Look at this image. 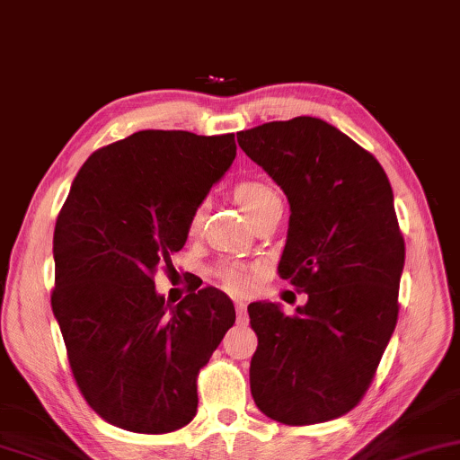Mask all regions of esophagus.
Returning a JSON list of instances; mask_svg holds the SVG:
<instances>
[{
	"label": "esophagus",
	"instance_id": "obj_1",
	"mask_svg": "<svg viewBox=\"0 0 460 460\" xmlns=\"http://www.w3.org/2000/svg\"><path fill=\"white\" fill-rule=\"evenodd\" d=\"M235 309H237V320H240L242 323H246V309H248V305L243 303V301H235Z\"/></svg>",
	"mask_w": 460,
	"mask_h": 460
}]
</instances>
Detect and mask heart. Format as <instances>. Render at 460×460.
Instances as JSON below:
<instances>
[{
  "label": "heart",
  "instance_id": "1",
  "mask_svg": "<svg viewBox=\"0 0 460 460\" xmlns=\"http://www.w3.org/2000/svg\"><path fill=\"white\" fill-rule=\"evenodd\" d=\"M234 193H235V199L240 201L243 212H246L250 218H254L256 214L265 210L269 204H273V201L279 199L271 185H267V182H262V181H254V179L237 182ZM201 223H204V204H198L191 212H189V218H187L189 234H198V231L201 229ZM217 275L225 284L226 290L237 292V294L248 292L250 288H252V281H254L252 271H248V269H243L240 265L218 267Z\"/></svg>",
  "mask_w": 460,
  "mask_h": 460
}]
</instances>
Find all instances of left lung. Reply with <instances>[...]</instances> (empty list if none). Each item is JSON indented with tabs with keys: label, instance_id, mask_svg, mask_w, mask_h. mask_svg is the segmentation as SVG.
<instances>
[{
	"label": "left lung",
	"instance_id": "8db88e82",
	"mask_svg": "<svg viewBox=\"0 0 460 460\" xmlns=\"http://www.w3.org/2000/svg\"><path fill=\"white\" fill-rule=\"evenodd\" d=\"M250 159L290 204L278 273L309 301L286 315L273 303L248 307L259 347L250 391L269 419L315 425L362 402L400 314L403 237L381 164L317 118L237 132Z\"/></svg>",
	"mask_w": 460,
	"mask_h": 460
}]
</instances>
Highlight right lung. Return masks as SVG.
<instances>
[{"label":"right lung","instance_id":"add662e5","mask_svg":"<svg viewBox=\"0 0 460 460\" xmlns=\"http://www.w3.org/2000/svg\"><path fill=\"white\" fill-rule=\"evenodd\" d=\"M235 134L140 130L92 153L54 226L50 294L79 394L119 429L170 433L198 412V375L234 326L231 298L198 288L176 307L155 273L235 159Z\"/></svg>","mask_w":460,"mask_h":460}]
</instances>
